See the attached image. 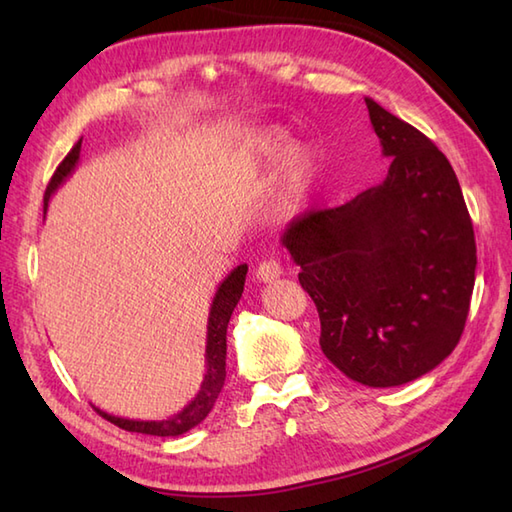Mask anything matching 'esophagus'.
Returning a JSON list of instances; mask_svg holds the SVG:
<instances>
[{"label":"esophagus","instance_id":"1","mask_svg":"<svg viewBox=\"0 0 512 512\" xmlns=\"http://www.w3.org/2000/svg\"><path fill=\"white\" fill-rule=\"evenodd\" d=\"M281 273H284V268H281L277 259H264V262L257 266L255 277H257V281H264V284H268V281H275L277 277H281Z\"/></svg>","mask_w":512,"mask_h":512}]
</instances>
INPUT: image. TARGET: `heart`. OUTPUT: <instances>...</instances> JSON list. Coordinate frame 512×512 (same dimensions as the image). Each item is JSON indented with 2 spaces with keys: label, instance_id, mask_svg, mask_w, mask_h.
I'll return each mask as SVG.
<instances>
[{
  "label": "heart",
  "instance_id": "heart-1",
  "mask_svg": "<svg viewBox=\"0 0 512 512\" xmlns=\"http://www.w3.org/2000/svg\"><path fill=\"white\" fill-rule=\"evenodd\" d=\"M290 145V136L284 127H268L253 140V162L259 169H270L281 159L279 165V189L281 198L288 204H301L317 187L321 178V156L310 145Z\"/></svg>",
  "mask_w": 512,
  "mask_h": 512
}]
</instances>
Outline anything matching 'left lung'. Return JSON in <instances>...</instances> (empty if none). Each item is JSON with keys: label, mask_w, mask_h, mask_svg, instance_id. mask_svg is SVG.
<instances>
[{"label": "left lung", "mask_w": 512, "mask_h": 512, "mask_svg": "<svg viewBox=\"0 0 512 512\" xmlns=\"http://www.w3.org/2000/svg\"><path fill=\"white\" fill-rule=\"evenodd\" d=\"M387 178L281 235L321 319L328 361L367 387L431 372L458 345L475 286V235L447 156L365 99Z\"/></svg>", "instance_id": "left-lung-1"}]
</instances>
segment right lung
<instances>
[{
	"mask_svg": "<svg viewBox=\"0 0 512 512\" xmlns=\"http://www.w3.org/2000/svg\"><path fill=\"white\" fill-rule=\"evenodd\" d=\"M79 156H81V140L72 147L70 154L63 158L57 171H54V176L46 189V195H43V217H46L52 193L72 176V171L76 169V165H79ZM246 273H248V266L239 264L237 268L231 270V273H228V277L222 281V284L217 286V292H215L211 310H209V325H206V354H204L206 372H204L200 391L195 394V398L189 402V405H184L178 413H173V416H169L165 420L118 418L99 407H94V409L99 411L105 420L116 424V427L132 431V433H145V436L176 438V436H182V433L191 431L193 427H198V424L211 413L215 400H217V396H220V391L224 387L226 328H228V321H231V314L237 306V301L242 299Z\"/></svg>",
	"mask_w": 512,
	"mask_h": 512,
	"instance_id": "right-lung-1",
	"label": "right lung"
}]
</instances>
